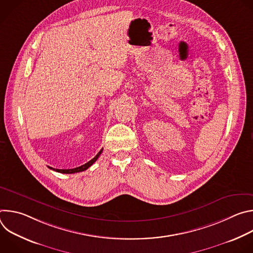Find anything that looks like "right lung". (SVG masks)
Listing matches in <instances>:
<instances>
[{
  "instance_id": "1",
  "label": "right lung",
  "mask_w": 253,
  "mask_h": 253,
  "mask_svg": "<svg viewBox=\"0 0 253 253\" xmlns=\"http://www.w3.org/2000/svg\"><path fill=\"white\" fill-rule=\"evenodd\" d=\"M102 151H103V149H101L100 151H99V153L93 158V159H91L89 162H87V163H85L84 165H81V166H79V167H76V168H73V169H54V168H52V167H49L50 169H53V170H55V171H57V172H60V173H65V174H72V173H77V172H82V171H85V170H87L98 158H99V156L101 155V153H102Z\"/></svg>"
}]
</instances>
